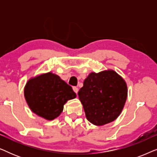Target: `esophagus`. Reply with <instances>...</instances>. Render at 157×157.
<instances>
[{
	"label": "esophagus",
	"instance_id": "1",
	"mask_svg": "<svg viewBox=\"0 0 157 157\" xmlns=\"http://www.w3.org/2000/svg\"><path fill=\"white\" fill-rule=\"evenodd\" d=\"M73 90H74V91L75 93H76V94L78 93V87H76V86H74V87H73Z\"/></svg>",
	"mask_w": 157,
	"mask_h": 157
}]
</instances>
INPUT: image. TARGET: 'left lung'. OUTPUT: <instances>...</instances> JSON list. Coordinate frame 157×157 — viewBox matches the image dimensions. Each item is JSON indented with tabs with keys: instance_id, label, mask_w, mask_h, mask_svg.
Returning a JSON list of instances; mask_svg holds the SVG:
<instances>
[{
	"instance_id": "obj_1",
	"label": "left lung",
	"mask_w": 157,
	"mask_h": 157,
	"mask_svg": "<svg viewBox=\"0 0 157 157\" xmlns=\"http://www.w3.org/2000/svg\"><path fill=\"white\" fill-rule=\"evenodd\" d=\"M78 95L88 121L101 126L114 121L121 113L127 97V86L113 71L91 73Z\"/></svg>"
}]
</instances>
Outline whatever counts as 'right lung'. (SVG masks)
<instances>
[{
	"label": "right lung",
	"instance_id": "right-lung-1",
	"mask_svg": "<svg viewBox=\"0 0 157 157\" xmlns=\"http://www.w3.org/2000/svg\"><path fill=\"white\" fill-rule=\"evenodd\" d=\"M24 94L33 112L47 120L59 117L64 104L76 96L71 86L52 73L30 79Z\"/></svg>",
	"mask_w": 157,
	"mask_h": 157
}]
</instances>
